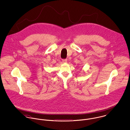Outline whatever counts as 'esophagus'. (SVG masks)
I'll list each match as a JSON object with an SVG mask.
<instances>
[{"label":"esophagus","mask_w":130,"mask_h":130,"mask_svg":"<svg viewBox=\"0 0 130 130\" xmlns=\"http://www.w3.org/2000/svg\"><path fill=\"white\" fill-rule=\"evenodd\" d=\"M62 61L63 62L65 63V62H67V59H62Z\"/></svg>","instance_id":"esophagus-1"}]
</instances>
